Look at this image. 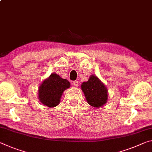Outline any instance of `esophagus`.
<instances>
[{"label":"esophagus","instance_id":"obj_1","mask_svg":"<svg viewBox=\"0 0 152 152\" xmlns=\"http://www.w3.org/2000/svg\"><path fill=\"white\" fill-rule=\"evenodd\" d=\"M73 85H74V86H78V85H79L78 81H76V80L74 81V82H73Z\"/></svg>","mask_w":152,"mask_h":152}]
</instances>
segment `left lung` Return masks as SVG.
I'll return each mask as SVG.
<instances>
[{"mask_svg":"<svg viewBox=\"0 0 152 152\" xmlns=\"http://www.w3.org/2000/svg\"><path fill=\"white\" fill-rule=\"evenodd\" d=\"M81 88L91 106L99 107L107 102V90L97 76H91L87 82L82 84Z\"/></svg>","mask_w":152,"mask_h":152,"instance_id":"1","label":"left lung"}]
</instances>
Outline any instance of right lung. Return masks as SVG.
<instances>
[{"label":"right lung","mask_w":152,"mask_h":152,"mask_svg":"<svg viewBox=\"0 0 152 152\" xmlns=\"http://www.w3.org/2000/svg\"><path fill=\"white\" fill-rule=\"evenodd\" d=\"M70 84L66 79L61 78L57 74L53 73L43 81L38 89V98L42 104L54 107L59 103L62 93Z\"/></svg>","instance_id":"obj_1"}]
</instances>
